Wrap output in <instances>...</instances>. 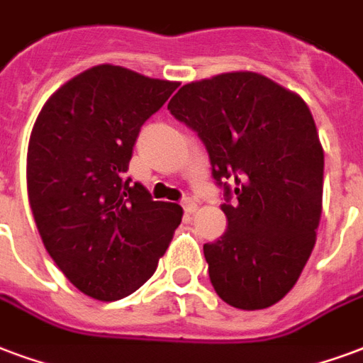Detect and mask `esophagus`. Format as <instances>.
<instances>
[{"label": "esophagus", "instance_id": "1", "mask_svg": "<svg viewBox=\"0 0 363 363\" xmlns=\"http://www.w3.org/2000/svg\"><path fill=\"white\" fill-rule=\"evenodd\" d=\"M182 206H184L185 214H193V212L197 211V203H195L193 199H184V203H182Z\"/></svg>", "mask_w": 363, "mask_h": 363}]
</instances>
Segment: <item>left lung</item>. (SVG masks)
<instances>
[{"label": "left lung", "mask_w": 363, "mask_h": 363, "mask_svg": "<svg viewBox=\"0 0 363 363\" xmlns=\"http://www.w3.org/2000/svg\"><path fill=\"white\" fill-rule=\"evenodd\" d=\"M168 111L197 132L223 187L228 230L203 247L212 287L241 310L279 302L320 225L323 149L310 108L258 72H225L185 84Z\"/></svg>", "instance_id": "left-lung-1"}]
</instances>
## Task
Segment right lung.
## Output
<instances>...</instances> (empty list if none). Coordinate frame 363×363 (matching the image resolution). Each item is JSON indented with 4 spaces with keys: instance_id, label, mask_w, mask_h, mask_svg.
<instances>
[{
    "instance_id": "right-lung-1",
    "label": "right lung",
    "mask_w": 363,
    "mask_h": 363,
    "mask_svg": "<svg viewBox=\"0 0 363 363\" xmlns=\"http://www.w3.org/2000/svg\"><path fill=\"white\" fill-rule=\"evenodd\" d=\"M178 82L99 65L43 105L26 157L28 201L49 256L84 295L120 301L155 274L179 204L124 179L141 126Z\"/></svg>"
}]
</instances>
